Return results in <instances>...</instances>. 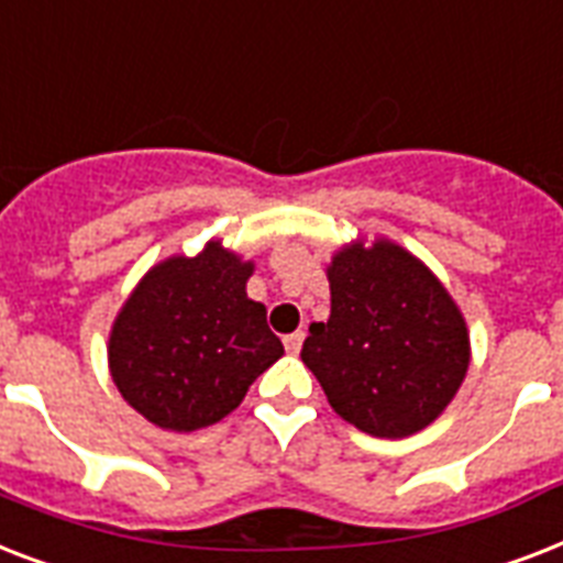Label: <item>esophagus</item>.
<instances>
[{
  "instance_id": "34e87169",
  "label": "esophagus",
  "mask_w": 563,
  "mask_h": 563,
  "mask_svg": "<svg viewBox=\"0 0 563 563\" xmlns=\"http://www.w3.org/2000/svg\"><path fill=\"white\" fill-rule=\"evenodd\" d=\"M303 339H307V333H303V330H298V333L286 335V339H283V344H286V351L295 356V353H300V347H303Z\"/></svg>"
}]
</instances>
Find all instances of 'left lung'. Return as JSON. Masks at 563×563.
Masks as SVG:
<instances>
[{
  "instance_id": "1",
  "label": "left lung",
  "mask_w": 563,
  "mask_h": 563,
  "mask_svg": "<svg viewBox=\"0 0 563 563\" xmlns=\"http://www.w3.org/2000/svg\"><path fill=\"white\" fill-rule=\"evenodd\" d=\"M327 280L330 318L309 327L300 360L335 415L374 438L427 429L471 365V333L453 295L385 236L339 247Z\"/></svg>"
}]
</instances>
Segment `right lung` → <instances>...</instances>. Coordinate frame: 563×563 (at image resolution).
Wrapping results in <instances>:
<instances>
[{
    "label": "right lung",
    "mask_w": 563,
    "mask_h": 563,
    "mask_svg": "<svg viewBox=\"0 0 563 563\" xmlns=\"http://www.w3.org/2000/svg\"><path fill=\"white\" fill-rule=\"evenodd\" d=\"M254 263L210 239L166 256L128 295L110 327L119 394L154 427L195 432L228 418L256 376L283 356L265 307L247 298Z\"/></svg>",
    "instance_id": "obj_1"
}]
</instances>
